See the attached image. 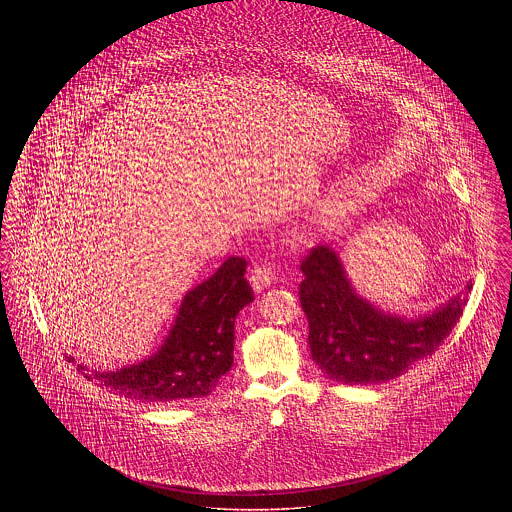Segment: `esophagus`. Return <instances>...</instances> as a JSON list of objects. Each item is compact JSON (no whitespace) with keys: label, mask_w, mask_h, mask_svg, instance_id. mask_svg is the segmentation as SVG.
Segmentation results:
<instances>
[{"label":"esophagus","mask_w":512,"mask_h":512,"mask_svg":"<svg viewBox=\"0 0 512 512\" xmlns=\"http://www.w3.org/2000/svg\"><path fill=\"white\" fill-rule=\"evenodd\" d=\"M248 278H250V284L256 292H262L264 288H268L274 280V270L268 266V264H254L248 272Z\"/></svg>","instance_id":"1"}]
</instances>
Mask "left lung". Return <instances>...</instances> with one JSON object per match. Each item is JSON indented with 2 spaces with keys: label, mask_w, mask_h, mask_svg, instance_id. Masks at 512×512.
<instances>
[{
  "label": "left lung",
  "mask_w": 512,
  "mask_h": 512,
  "mask_svg": "<svg viewBox=\"0 0 512 512\" xmlns=\"http://www.w3.org/2000/svg\"><path fill=\"white\" fill-rule=\"evenodd\" d=\"M301 274L299 303L309 323L311 357L343 384L392 380L434 355L467 305V297L455 295L416 321L382 313L351 288L329 246H313L301 260Z\"/></svg>",
  "instance_id": "left-lung-1"
}]
</instances>
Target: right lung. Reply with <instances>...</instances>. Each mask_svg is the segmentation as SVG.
<instances>
[{
	"label": "right lung",
	"mask_w": 512,
	"mask_h": 512,
	"mask_svg": "<svg viewBox=\"0 0 512 512\" xmlns=\"http://www.w3.org/2000/svg\"><path fill=\"white\" fill-rule=\"evenodd\" d=\"M244 272L246 260L230 256L209 280L187 293L165 345L151 359L116 372L84 366L78 370L102 388L136 402L209 396L232 366L234 319L254 299Z\"/></svg>",
	"instance_id": "1"
}]
</instances>
